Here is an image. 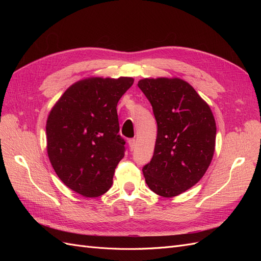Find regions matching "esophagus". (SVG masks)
Instances as JSON below:
<instances>
[{
    "mask_svg": "<svg viewBox=\"0 0 261 261\" xmlns=\"http://www.w3.org/2000/svg\"><path fill=\"white\" fill-rule=\"evenodd\" d=\"M127 143H128V146H129V149H130V150L135 149V147H136V140H135V139L130 138V139H128Z\"/></svg>",
    "mask_w": 261,
    "mask_h": 261,
    "instance_id": "34e87169",
    "label": "esophagus"
}]
</instances>
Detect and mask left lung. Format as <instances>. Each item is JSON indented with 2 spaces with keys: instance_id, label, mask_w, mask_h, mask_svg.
I'll use <instances>...</instances> for the list:
<instances>
[{
  "instance_id": "8db88e82",
  "label": "left lung",
  "mask_w": 261,
  "mask_h": 261,
  "mask_svg": "<svg viewBox=\"0 0 261 261\" xmlns=\"http://www.w3.org/2000/svg\"><path fill=\"white\" fill-rule=\"evenodd\" d=\"M158 125L152 159L143 168L149 188L174 197L206 173L215 152L217 126L209 106L179 78L141 80Z\"/></svg>"
}]
</instances>
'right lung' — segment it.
<instances>
[{
	"label": "right lung",
	"mask_w": 261,
	"mask_h": 261,
	"mask_svg": "<svg viewBox=\"0 0 261 261\" xmlns=\"http://www.w3.org/2000/svg\"><path fill=\"white\" fill-rule=\"evenodd\" d=\"M130 77L87 78L63 93L46 121V149L60 179L85 197H98L112 185L124 158L117 102Z\"/></svg>",
	"instance_id": "add662e5"
}]
</instances>
